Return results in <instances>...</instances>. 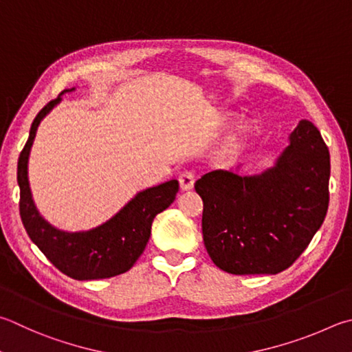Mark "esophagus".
Segmentation results:
<instances>
[{
	"instance_id": "1",
	"label": "esophagus",
	"mask_w": 352,
	"mask_h": 352,
	"mask_svg": "<svg viewBox=\"0 0 352 352\" xmlns=\"http://www.w3.org/2000/svg\"><path fill=\"white\" fill-rule=\"evenodd\" d=\"M178 180H180V188H182L183 190L192 189L194 183H195V170H192V169L183 170Z\"/></svg>"
}]
</instances>
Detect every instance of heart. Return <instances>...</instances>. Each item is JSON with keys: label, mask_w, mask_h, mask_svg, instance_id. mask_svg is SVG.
Wrapping results in <instances>:
<instances>
[{"label": "heart", "mask_w": 352, "mask_h": 352, "mask_svg": "<svg viewBox=\"0 0 352 352\" xmlns=\"http://www.w3.org/2000/svg\"><path fill=\"white\" fill-rule=\"evenodd\" d=\"M237 143H239L237 138H231V140H229V148H235V146H237Z\"/></svg>", "instance_id": "obj_1"}]
</instances>
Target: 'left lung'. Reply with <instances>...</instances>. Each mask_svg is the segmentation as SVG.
Wrapping results in <instances>:
<instances>
[{
  "mask_svg": "<svg viewBox=\"0 0 352 352\" xmlns=\"http://www.w3.org/2000/svg\"><path fill=\"white\" fill-rule=\"evenodd\" d=\"M274 168L241 177L212 170L195 182L203 240L220 270L235 276L287 270L320 229L329 204V151L302 120Z\"/></svg>",
  "mask_w": 352,
  "mask_h": 352,
  "instance_id": "left-lung-1",
  "label": "left lung"
}]
</instances>
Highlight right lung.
Instances as JSON below:
<instances>
[{"mask_svg": "<svg viewBox=\"0 0 352 352\" xmlns=\"http://www.w3.org/2000/svg\"><path fill=\"white\" fill-rule=\"evenodd\" d=\"M61 95L63 92L38 112L28 143L18 158L20 215L30 240L67 277L75 280L109 278L129 271L143 254L151 237L152 221L175 200L178 182L170 180L142 190L111 220L91 231L66 232L54 228L40 215L32 200L28 162L38 124L60 103Z\"/></svg>", "mask_w": 352, "mask_h": 352, "instance_id": "1", "label": "right lung"}]
</instances>
